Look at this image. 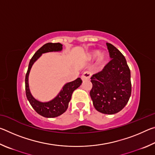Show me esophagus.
Instances as JSON below:
<instances>
[{
    "label": "esophagus",
    "mask_w": 155,
    "mask_h": 155,
    "mask_svg": "<svg viewBox=\"0 0 155 155\" xmlns=\"http://www.w3.org/2000/svg\"><path fill=\"white\" fill-rule=\"evenodd\" d=\"M91 77V73L89 71H85L83 72V74L81 76V79L83 81L89 80Z\"/></svg>",
    "instance_id": "obj_1"
}]
</instances>
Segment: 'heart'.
Listing matches in <instances>:
<instances>
[{"label":"heart","mask_w":155,"mask_h":155,"mask_svg":"<svg viewBox=\"0 0 155 155\" xmlns=\"http://www.w3.org/2000/svg\"><path fill=\"white\" fill-rule=\"evenodd\" d=\"M86 59L88 61H91L94 59L96 66L98 68H103L108 62L109 55L105 51L92 50L86 53Z\"/></svg>","instance_id":"1"}]
</instances>
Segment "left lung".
I'll return each mask as SVG.
<instances>
[{"mask_svg":"<svg viewBox=\"0 0 155 155\" xmlns=\"http://www.w3.org/2000/svg\"><path fill=\"white\" fill-rule=\"evenodd\" d=\"M111 60L103 70L91 77L90 96L97 111L115 114L124 108L131 94L130 71L124 56L107 43Z\"/></svg>","mask_w":155,"mask_h":155,"instance_id":"left-lung-1","label":"left lung"}]
</instances>
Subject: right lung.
Segmentation results:
<instances>
[{"instance_id":"1","label":"right lung","mask_w":155,"mask_h":155,"mask_svg":"<svg viewBox=\"0 0 155 155\" xmlns=\"http://www.w3.org/2000/svg\"><path fill=\"white\" fill-rule=\"evenodd\" d=\"M63 45L60 43H47L44 44L37 51L30 60L27 74L25 77V90L26 95L31 105L38 114L45 117H55L59 116L66 111L69 102L71 100L72 94L76 89H77L82 83L80 78L67 83L63 87L55 98L48 102H40L36 100L31 94L28 86V75L33 65L43 53L50 52H59L62 51Z\"/></svg>"}]
</instances>
